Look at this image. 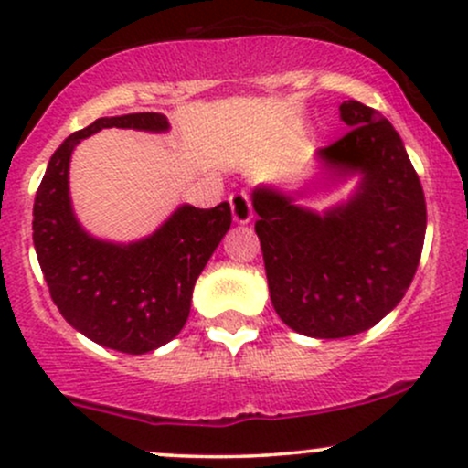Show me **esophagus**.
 Wrapping results in <instances>:
<instances>
[{"instance_id":"34e87169","label":"esophagus","mask_w":468,"mask_h":468,"mask_svg":"<svg viewBox=\"0 0 468 468\" xmlns=\"http://www.w3.org/2000/svg\"><path fill=\"white\" fill-rule=\"evenodd\" d=\"M230 211H233V219L238 224H249L252 218V207H250V197L246 191H238L230 196Z\"/></svg>"}]
</instances>
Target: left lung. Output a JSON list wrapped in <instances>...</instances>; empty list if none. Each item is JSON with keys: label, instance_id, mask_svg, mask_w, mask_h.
I'll use <instances>...</instances> for the list:
<instances>
[{"label": "left lung", "instance_id": "8db88e82", "mask_svg": "<svg viewBox=\"0 0 468 468\" xmlns=\"http://www.w3.org/2000/svg\"><path fill=\"white\" fill-rule=\"evenodd\" d=\"M350 132L316 152L332 178L361 176L350 200L324 213L303 191H252L271 302L279 319L314 338H343L378 324L405 297L424 244L427 204L399 132L380 112L343 101Z\"/></svg>", "mask_w": 468, "mask_h": 468}]
</instances>
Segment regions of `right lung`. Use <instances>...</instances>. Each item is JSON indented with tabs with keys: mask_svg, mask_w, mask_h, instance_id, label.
Instances as JSON below:
<instances>
[{
	"mask_svg": "<svg viewBox=\"0 0 468 468\" xmlns=\"http://www.w3.org/2000/svg\"><path fill=\"white\" fill-rule=\"evenodd\" d=\"M105 127L166 132L169 121L158 112L99 118L68 136L37 189L32 241L63 319L99 346L144 354L185 327L196 279L230 229V207L182 204L149 238L130 244L90 235L72 211L69 158L83 138Z\"/></svg>",
	"mask_w": 468,
	"mask_h": 468,
	"instance_id": "obj_1",
	"label": "right lung"
}]
</instances>
